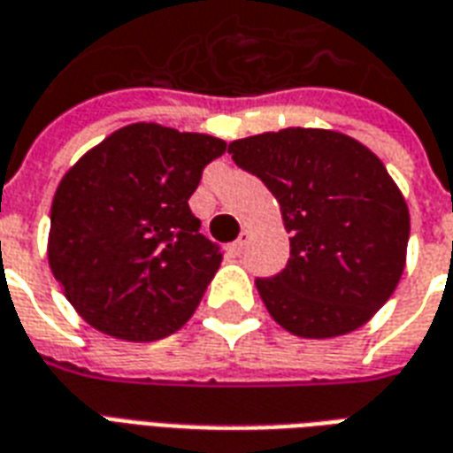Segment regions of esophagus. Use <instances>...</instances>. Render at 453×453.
I'll return each instance as SVG.
<instances>
[{
	"mask_svg": "<svg viewBox=\"0 0 453 453\" xmlns=\"http://www.w3.org/2000/svg\"><path fill=\"white\" fill-rule=\"evenodd\" d=\"M247 242H250V230H242V233H240V237H237L235 242H233V252H237V255H240V252H242V250L247 247Z\"/></svg>",
	"mask_w": 453,
	"mask_h": 453,
	"instance_id": "1",
	"label": "esophagus"
}]
</instances>
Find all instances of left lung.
<instances>
[{"label": "left lung", "mask_w": 453, "mask_h": 453, "mask_svg": "<svg viewBox=\"0 0 453 453\" xmlns=\"http://www.w3.org/2000/svg\"><path fill=\"white\" fill-rule=\"evenodd\" d=\"M227 152L265 181L291 233L286 269L257 279L269 315L308 340L369 323L398 286L410 237L408 203L383 162L323 128L262 133Z\"/></svg>", "instance_id": "8db88e82"}]
</instances>
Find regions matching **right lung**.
I'll use <instances>...</instances> for the list:
<instances>
[{"mask_svg": "<svg viewBox=\"0 0 453 453\" xmlns=\"http://www.w3.org/2000/svg\"><path fill=\"white\" fill-rule=\"evenodd\" d=\"M227 142L157 123L119 128L55 191L48 262L67 301L116 340L167 337L196 311L220 266L188 198Z\"/></svg>", "mask_w": 453, "mask_h": 453, "instance_id": "add662e5", "label": "right lung"}]
</instances>
